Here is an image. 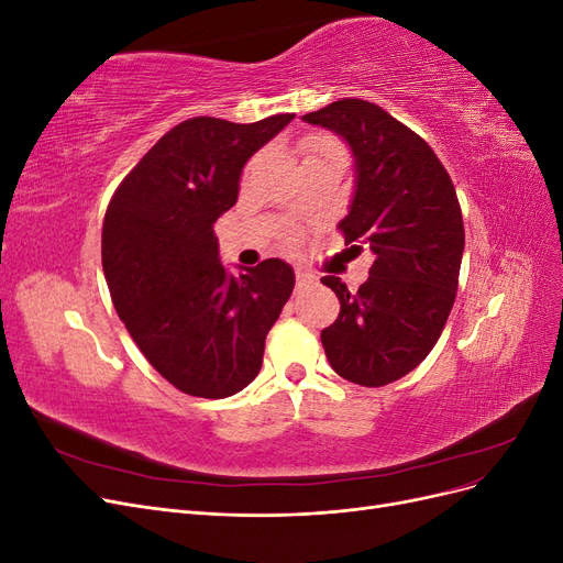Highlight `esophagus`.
I'll list each match as a JSON object with an SVG mask.
<instances>
[{"label":"esophagus","mask_w":563,"mask_h":563,"mask_svg":"<svg viewBox=\"0 0 563 563\" xmlns=\"http://www.w3.org/2000/svg\"><path fill=\"white\" fill-rule=\"evenodd\" d=\"M314 282H317V279H314L312 272H308V269H296V284H298V288L312 286Z\"/></svg>","instance_id":"esophagus-1"}]
</instances>
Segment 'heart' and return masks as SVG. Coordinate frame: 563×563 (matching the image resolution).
Returning <instances> with one entry per match:
<instances>
[{"label": "heart", "mask_w": 563, "mask_h": 563, "mask_svg": "<svg viewBox=\"0 0 563 563\" xmlns=\"http://www.w3.org/2000/svg\"><path fill=\"white\" fill-rule=\"evenodd\" d=\"M300 152H302V162H312V159H323V157H345L343 147L335 139L327 133H310L305 135L300 143Z\"/></svg>", "instance_id": "obj_1"}]
</instances>
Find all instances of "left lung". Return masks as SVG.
<instances>
[{
    "label": "left lung",
    "instance_id": "1",
    "mask_svg": "<svg viewBox=\"0 0 563 563\" xmlns=\"http://www.w3.org/2000/svg\"><path fill=\"white\" fill-rule=\"evenodd\" d=\"M302 119L350 143L356 190L338 230L373 253L356 291L321 279L340 300L321 345L338 376L383 387L432 352L451 314L465 249L455 187L434 150L376 103L343 98Z\"/></svg>",
    "mask_w": 563,
    "mask_h": 563
}]
</instances>
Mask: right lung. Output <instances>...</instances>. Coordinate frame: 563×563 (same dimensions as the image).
Wrapping results in <instances>:
<instances>
[{
  "label": "right lung",
  "mask_w": 563,
  "mask_h": 563,
  "mask_svg": "<svg viewBox=\"0 0 563 563\" xmlns=\"http://www.w3.org/2000/svg\"><path fill=\"white\" fill-rule=\"evenodd\" d=\"M291 119H185L108 203L100 246L114 310L159 376L190 397L225 399L258 376L267 331L291 298V265L267 258L230 277L213 234L249 157Z\"/></svg>",
  "instance_id": "obj_1"
}]
</instances>
